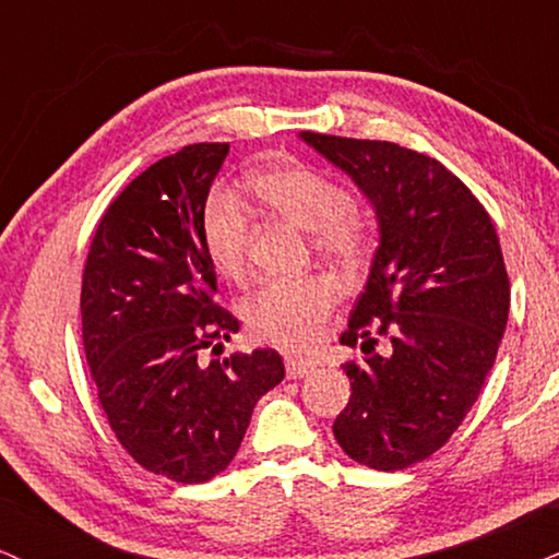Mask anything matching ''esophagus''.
<instances>
[{
	"mask_svg": "<svg viewBox=\"0 0 559 559\" xmlns=\"http://www.w3.org/2000/svg\"><path fill=\"white\" fill-rule=\"evenodd\" d=\"M285 369H287V377H290V379H304V377H308V373L313 371V366L308 364V360L287 358L285 360Z\"/></svg>",
	"mask_w": 559,
	"mask_h": 559,
	"instance_id": "34e87169",
	"label": "esophagus"
}]
</instances>
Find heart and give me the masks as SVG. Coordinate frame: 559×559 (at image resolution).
<instances>
[{
    "label": "heart",
    "mask_w": 559,
    "mask_h": 559,
    "mask_svg": "<svg viewBox=\"0 0 559 559\" xmlns=\"http://www.w3.org/2000/svg\"><path fill=\"white\" fill-rule=\"evenodd\" d=\"M251 193L266 212L311 233L313 248L334 261H356L369 242V225L350 206L343 182L304 164L264 169L251 177ZM251 225L242 203L229 193H212L201 212V240L222 277L242 282L248 272ZM337 285L321 274L266 282L242 306V319L259 343L304 353L324 332Z\"/></svg>",
    "instance_id": "heart-1"
}]
</instances>
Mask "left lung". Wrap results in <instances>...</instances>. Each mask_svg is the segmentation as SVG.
<instances>
[{
    "instance_id": "8db88e82",
    "label": "left lung",
    "mask_w": 559,
    "mask_h": 559,
    "mask_svg": "<svg viewBox=\"0 0 559 559\" xmlns=\"http://www.w3.org/2000/svg\"><path fill=\"white\" fill-rule=\"evenodd\" d=\"M356 182L379 225L369 282L340 343L350 400L332 431L377 471L426 461L455 435L495 366L510 280L487 209L444 164L386 141L300 133ZM377 336L388 350H372Z\"/></svg>"
}]
</instances>
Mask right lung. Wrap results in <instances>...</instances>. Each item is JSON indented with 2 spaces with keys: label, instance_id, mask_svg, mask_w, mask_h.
Returning a JSON list of instances; mask_svg holds the SVG:
<instances>
[{
  "label": "right lung",
  "instance_id": "right-lung-1",
  "mask_svg": "<svg viewBox=\"0 0 559 559\" xmlns=\"http://www.w3.org/2000/svg\"><path fill=\"white\" fill-rule=\"evenodd\" d=\"M227 143L151 164L111 201L83 269V347L111 431L135 463L177 484L212 481L238 455L261 395L285 379L277 350H219L238 319L214 304L201 212Z\"/></svg>",
  "mask_w": 559,
  "mask_h": 559
}]
</instances>
